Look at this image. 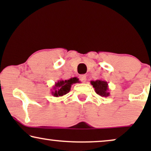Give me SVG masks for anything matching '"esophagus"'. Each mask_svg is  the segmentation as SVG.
Here are the masks:
<instances>
[{
    "label": "esophagus",
    "mask_w": 151,
    "mask_h": 151,
    "mask_svg": "<svg viewBox=\"0 0 151 151\" xmlns=\"http://www.w3.org/2000/svg\"><path fill=\"white\" fill-rule=\"evenodd\" d=\"M80 80H81L82 82H86V76L85 75H81V76H80Z\"/></svg>",
    "instance_id": "1"
}]
</instances>
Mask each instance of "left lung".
Wrapping results in <instances>:
<instances>
[{"mask_svg":"<svg viewBox=\"0 0 151 151\" xmlns=\"http://www.w3.org/2000/svg\"><path fill=\"white\" fill-rule=\"evenodd\" d=\"M91 84L95 88V91L99 96L102 97L109 96L110 93L109 92V85L106 81L102 80H97L96 81L91 80Z\"/></svg>","mask_w":151,"mask_h":151,"instance_id":"obj_1","label":"left lung"}]
</instances>
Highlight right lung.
<instances>
[{
    "label": "right lung",
    "mask_w": 151,
    "mask_h": 151,
    "mask_svg": "<svg viewBox=\"0 0 151 151\" xmlns=\"http://www.w3.org/2000/svg\"><path fill=\"white\" fill-rule=\"evenodd\" d=\"M79 79L78 78H71L69 80H59L55 82V85L51 89V94L54 97L63 96L68 93L71 90V85L76 83H79Z\"/></svg>",
    "instance_id": "1"
}]
</instances>
